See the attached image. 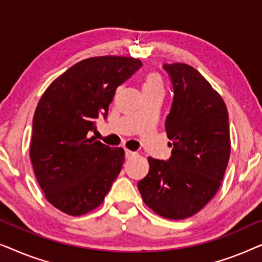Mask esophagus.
<instances>
[{
  "instance_id": "obj_1",
  "label": "esophagus",
  "mask_w": 262,
  "mask_h": 262,
  "mask_svg": "<svg viewBox=\"0 0 262 262\" xmlns=\"http://www.w3.org/2000/svg\"><path fill=\"white\" fill-rule=\"evenodd\" d=\"M136 154H137V152H135V151H131V150H128V149H125V156H126L127 159H130V157L135 156Z\"/></svg>"
}]
</instances>
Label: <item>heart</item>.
I'll list each match as a JSON object with an SVG mask.
<instances>
[{
  "label": "heart",
  "instance_id": "1",
  "mask_svg": "<svg viewBox=\"0 0 262 262\" xmlns=\"http://www.w3.org/2000/svg\"><path fill=\"white\" fill-rule=\"evenodd\" d=\"M164 92V81L162 75L156 70H150L144 75L143 78V93Z\"/></svg>",
  "mask_w": 262,
  "mask_h": 262
}]
</instances>
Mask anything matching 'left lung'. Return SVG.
<instances>
[{
    "label": "left lung",
    "mask_w": 262,
    "mask_h": 262,
    "mask_svg": "<svg viewBox=\"0 0 262 262\" xmlns=\"http://www.w3.org/2000/svg\"><path fill=\"white\" fill-rule=\"evenodd\" d=\"M174 99L166 119L171 156L149 157L146 177L138 182L143 202L168 220H185L213 198L230 157V131L224 100L209 81L185 63L164 64Z\"/></svg>",
    "instance_id": "left-lung-1"
}]
</instances>
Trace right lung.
Returning <instances> with one entry per match:
<instances>
[{
  "instance_id": "1",
  "label": "right lung",
  "mask_w": 262,
  "mask_h": 262,
  "mask_svg": "<svg viewBox=\"0 0 262 262\" xmlns=\"http://www.w3.org/2000/svg\"><path fill=\"white\" fill-rule=\"evenodd\" d=\"M142 67L134 57L100 56L81 60L56 78L33 117L30 157L48 202L69 216L100 206L119 175L123 148L94 137L95 119L107 117L117 88Z\"/></svg>"
}]
</instances>
